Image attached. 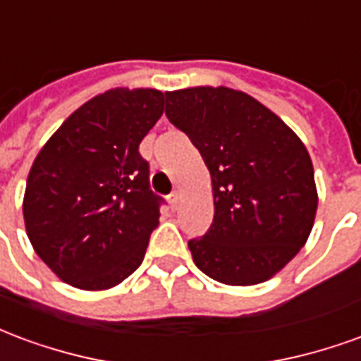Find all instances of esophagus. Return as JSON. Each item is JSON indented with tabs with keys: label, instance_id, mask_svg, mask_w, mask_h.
<instances>
[{
	"label": "esophagus",
	"instance_id": "esophagus-1",
	"mask_svg": "<svg viewBox=\"0 0 361 361\" xmlns=\"http://www.w3.org/2000/svg\"><path fill=\"white\" fill-rule=\"evenodd\" d=\"M168 203H170V207L176 211V209L180 207V193H178V191H172V193L168 195Z\"/></svg>",
	"mask_w": 361,
	"mask_h": 361
}]
</instances>
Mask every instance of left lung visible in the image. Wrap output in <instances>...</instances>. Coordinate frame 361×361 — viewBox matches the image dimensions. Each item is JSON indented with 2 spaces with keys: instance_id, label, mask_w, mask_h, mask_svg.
<instances>
[{
  "instance_id": "left-lung-1",
  "label": "left lung",
  "mask_w": 361,
  "mask_h": 361,
  "mask_svg": "<svg viewBox=\"0 0 361 361\" xmlns=\"http://www.w3.org/2000/svg\"><path fill=\"white\" fill-rule=\"evenodd\" d=\"M166 116L211 172L214 219L188 243L195 265L230 286L274 276L307 242L317 212L300 137L253 96L228 87L166 92Z\"/></svg>"
}]
</instances>
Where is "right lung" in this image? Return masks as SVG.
Instances as JSON below:
<instances>
[{"instance_id": "1", "label": "right lung", "mask_w": 361, "mask_h": 361, "mask_svg": "<svg viewBox=\"0 0 361 361\" xmlns=\"http://www.w3.org/2000/svg\"><path fill=\"white\" fill-rule=\"evenodd\" d=\"M164 111L157 89H111L61 123L28 172L23 216L36 255L81 290L118 286L139 269L162 197L139 145Z\"/></svg>"}]
</instances>
